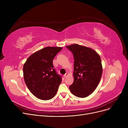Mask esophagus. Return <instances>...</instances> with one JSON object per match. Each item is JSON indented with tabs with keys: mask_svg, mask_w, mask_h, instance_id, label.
I'll list each match as a JSON object with an SVG mask.
<instances>
[{
	"mask_svg": "<svg viewBox=\"0 0 128 128\" xmlns=\"http://www.w3.org/2000/svg\"><path fill=\"white\" fill-rule=\"evenodd\" d=\"M69 75V74H68V72H66L65 74L64 75V78H66V77L68 75Z\"/></svg>",
	"mask_w": 128,
	"mask_h": 128,
	"instance_id": "1",
	"label": "esophagus"
}]
</instances>
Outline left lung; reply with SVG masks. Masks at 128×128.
<instances>
[{"label": "left lung", "instance_id": "1", "mask_svg": "<svg viewBox=\"0 0 128 128\" xmlns=\"http://www.w3.org/2000/svg\"><path fill=\"white\" fill-rule=\"evenodd\" d=\"M66 48L72 53L74 59V80L69 90L77 97H86L95 90L101 79V59L95 51L86 46L75 44Z\"/></svg>", "mask_w": 128, "mask_h": 128}]
</instances>
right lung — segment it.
Masks as SVG:
<instances>
[{
    "label": "right lung",
    "mask_w": 128,
    "mask_h": 128,
    "mask_svg": "<svg viewBox=\"0 0 128 128\" xmlns=\"http://www.w3.org/2000/svg\"><path fill=\"white\" fill-rule=\"evenodd\" d=\"M60 47H46L33 53L24 63L23 72L25 83L37 98L47 100L56 94L62 77L53 65V60Z\"/></svg>",
    "instance_id": "obj_1"
}]
</instances>
